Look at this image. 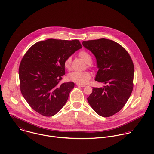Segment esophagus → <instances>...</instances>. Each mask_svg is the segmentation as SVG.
<instances>
[{
    "label": "esophagus",
    "instance_id": "obj_1",
    "mask_svg": "<svg viewBox=\"0 0 154 154\" xmlns=\"http://www.w3.org/2000/svg\"><path fill=\"white\" fill-rule=\"evenodd\" d=\"M77 86H79V87H82V88H84V87L86 86L84 85H80V84H77Z\"/></svg>",
    "mask_w": 154,
    "mask_h": 154
}]
</instances>
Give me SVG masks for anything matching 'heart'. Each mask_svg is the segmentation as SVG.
<instances>
[{
  "label": "heart",
  "instance_id": "heart-1",
  "mask_svg": "<svg viewBox=\"0 0 154 154\" xmlns=\"http://www.w3.org/2000/svg\"><path fill=\"white\" fill-rule=\"evenodd\" d=\"M79 56L84 60L85 63H87L88 67L90 68L92 66L91 62L92 61V58L89 53L86 51L83 50L79 52ZM72 57L71 56H68L63 61L64 68L66 69H70L71 66ZM91 78V74L89 71H74L69 73L68 75V79L77 84L85 85L88 83Z\"/></svg>",
  "mask_w": 154,
  "mask_h": 154
}]
</instances>
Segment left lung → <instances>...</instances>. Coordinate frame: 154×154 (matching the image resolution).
Returning a JSON list of instances; mask_svg holds the SVG:
<instances>
[{
	"instance_id": "1",
	"label": "left lung",
	"mask_w": 154,
	"mask_h": 154,
	"mask_svg": "<svg viewBox=\"0 0 154 154\" xmlns=\"http://www.w3.org/2000/svg\"><path fill=\"white\" fill-rule=\"evenodd\" d=\"M82 44L96 57L99 69L95 81L106 85L104 88H93L88 103L99 115L112 116L124 107L133 91V60L127 51L112 40L101 38Z\"/></svg>"
}]
</instances>
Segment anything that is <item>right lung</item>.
I'll use <instances>...</instances> for the list:
<instances>
[{
    "mask_svg": "<svg viewBox=\"0 0 154 154\" xmlns=\"http://www.w3.org/2000/svg\"><path fill=\"white\" fill-rule=\"evenodd\" d=\"M81 48L78 39H48L35 43L25 53L18 70L20 88L35 112L52 116L65 104L74 83L60 84L65 74L63 61Z\"/></svg>",
    "mask_w": 154,
    "mask_h": 154,
    "instance_id": "right-lung-1",
    "label": "right lung"
}]
</instances>
